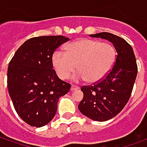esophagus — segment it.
<instances>
[{"mask_svg":"<svg viewBox=\"0 0 147 147\" xmlns=\"http://www.w3.org/2000/svg\"><path fill=\"white\" fill-rule=\"evenodd\" d=\"M78 89H80V88H79L78 86L71 85V92H73V91H76L78 90Z\"/></svg>","mask_w":147,"mask_h":147,"instance_id":"esophagus-1","label":"esophagus"}]
</instances>
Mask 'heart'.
Returning <instances> with one entry per match:
<instances>
[{
    "instance_id": "heart-1",
    "label": "heart",
    "mask_w": 147,
    "mask_h": 147,
    "mask_svg": "<svg viewBox=\"0 0 147 147\" xmlns=\"http://www.w3.org/2000/svg\"><path fill=\"white\" fill-rule=\"evenodd\" d=\"M117 51L113 45L89 38H80L66 45L64 52L55 51L51 63L57 76L66 80L77 69L76 80L89 83L100 81L115 64Z\"/></svg>"
}]
</instances>
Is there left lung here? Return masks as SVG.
<instances>
[{
    "label": "left lung",
    "instance_id": "left-lung-1",
    "mask_svg": "<svg viewBox=\"0 0 147 147\" xmlns=\"http://www.w3.org/2000/svg\"><path fill=\"white\" fill-rule=\"evenodd\" d=\"M89 36L109 41L117 55L106 77L92 86L82 87L84 97L78 108L87 117L105 121L117 115L128 102L138 74L136 58L131 46L118 36L107 32Z\"/></svg>",
    "mask_w": 147,
    "mask_h": 147
}]
</instances>
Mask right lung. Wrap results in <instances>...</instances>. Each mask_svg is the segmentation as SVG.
<instances>
[{"label":"right lung","mask_w":147,"mask_h":147,"mask_svg":"<svg viewBox=\"0 0 147 147\" xmlns=\"http://www.w3.org/2000/svg\"><path fill=\"white\" fill-rule=\"evenodd\" d=\"M64 36H41L26 41L9 63L7 85L17 113L26 123L42 127L54 118L59 99L71 85L53 68L55 49L68 41Z\"/></svg>","instance_id":"1"}]
</instances>
